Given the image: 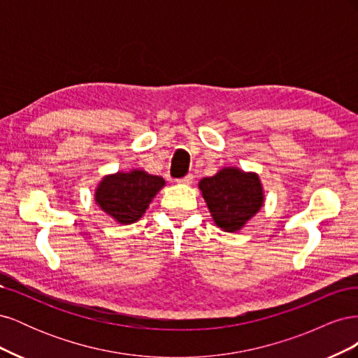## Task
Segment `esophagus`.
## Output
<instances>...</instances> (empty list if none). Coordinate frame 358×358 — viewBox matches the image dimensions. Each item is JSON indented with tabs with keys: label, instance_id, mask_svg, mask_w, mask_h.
Returning a JSON list of instances; mask_svg holds the SVG:
<instances>
[{
	"label": "esophagus",
	"instance_id": "1",
	"mask_svg": "<svg viewBox=\"0 0 358 358\" xmlns=\"http://www.w3.org/2000/svg\"><path fill=\"white\" fill-rule=\"evenodd\" d=\"M192 180H194V176H192V175H187L185 178L179 179V180H178V183H180V185H191Z\"/></svg>",
	"mask_w": 358,
	"mask_h": 358
}]
</instances>
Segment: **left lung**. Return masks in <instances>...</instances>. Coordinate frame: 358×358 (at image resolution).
Returning <instances> with one entry per match:
<instances>
[{
    "label": "left lung",
    "mask_w": 358,
    "mask_h": 358,
    "mask_svg": "<svg viewBox=\"0 0 358 358\" xmlns=\"http://www.w3.org/2000/svg\"><path fill=\"white\" fill-rule=\"evenodd\" d=\"M213 222L227 233L241 231L264 204V188L255 171L227 166L199 182Z\"/></svg>",
    "instance_id": "left-lung-1"
}]
</instances>
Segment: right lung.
I'll use <instances>...</instances> for the list:
<instances>
[{"instance_id":"1","label":"right lung","mask_w":358,"mask_h":358,"mask_svg":"<svg viewBox=\"0 0 358 358\" xmlns=\"http://www.w3.org/2000/svg\"><path fill=\"white\" fill-rule=\"evenodd\" d=\"M166 180L143 169H131L103 176L94 191L95 204L122 225L134 224L145 215Z\"/></svg>"}]
</instances>
